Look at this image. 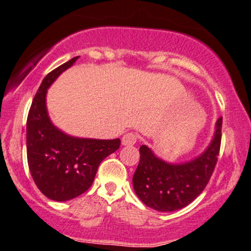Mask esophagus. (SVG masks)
Returning a JSON list of instances; mask_svg holds the SVG:
<instances>
[{
  "instance_id": "1",
  "label": "esophagus",
  "mask_w": 251,
  "mask_h": 251,
  "mask_svg": "<svg viewBox=\"0 0 251 251\" xmlns=\"http://www.w3.org/2000/svg\"><path fill=\"white\" fill-rule=\"evenodd\" d=\"M137 142V135L135 132H126L122 137L123 146H134Z\"/></svg>"
}]
</instances>
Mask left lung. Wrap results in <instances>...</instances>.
<instances>
[{
    "mask_svg": "<svg viewBox=\"0 0 251 251\" xmlns=\"http://www.w3.org/2000/svg\"><path fill=\"white\" fill-rule=\"evenodd\" d=\"M222 117L204 152L189 162L173 164L161 160L147 146L140 148V163L132 176L138 199L157 211L184 208L204 190L217 163L221 147Z\"/></svg>",
    "mask_w": 251,
    "mask_h": 251,
    "instance_id": "obj_1",
    "label": "left lung"
}]
</instances>
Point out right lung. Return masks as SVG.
<instances>
[{"label": "right lung", "mask_w": 251, "mask_h": 251, "mask_svg": "<svg viewBox=\"0 0 251 251\" xmlns=\"http://www.w3.org/2000/svg\"><path fill=\"white\" fill-rule=\"evenodd\" d=\"M78 56L50 72L32 100L26 119V158L35 184L54 201H69L90 188L97 168L120 148L121 140L73 137L52 125L46 107L47 89Z\"/></svg>", "instance_id": "obj_1"}]
</instances>
